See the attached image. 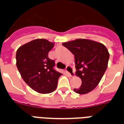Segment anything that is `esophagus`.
Returning <instances> with one entry per match:
<instances>
[{"label":"esophagus","mask_w":124,"mask_h":124,"mask_svg":"<svg viewBox=\"0 0 124 124\" xmlns=\"http://www.w3.org/2000/svg\"><path fill=\"white\" fill-rule=\"evenodd\" d=\"M66 71L68 72L69 75H70L71 77H73L75 75V73H74L73 68H72L71 66H67L66 68Z\"/></svg>","instance_id":"1"}]
</instances>
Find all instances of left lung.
Here are the masks:
<instances>
[{"mask_svg":"<svg viewBox=\"0 0 124 124\" xmlns=\"http://www.w3.org/2000/svg\"><path fill=\"white\" fill-rule=\"evenodd\" d=\"M62 45L75 55L76 75L81 86L74 89L78 94H86L99 84L108 68L109 53L104 44L87 39H77Z\"/></svg>","mask_w":124,"mask_h":124,"instance_id":"obj_1","label":"left lung"}]
</instances>
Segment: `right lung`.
<instances>
[{"label":"right lung","instance_id":"right-lung-1","mask_svg":"<svg viewBox=\"0 0 124 124\" xmlns=\"http://www.w3.org/2000/svg\"><path fill=\"white\" fill-rule=\"evenodd\" d=\"M53 46V43L42 39L33 40L16 51V64L21 77L31 88L39 93L54 91L62 75L54 70L55 62L48 57Z\"/></svg>","mask_w":124,"mask_h":124}]
</instances>
